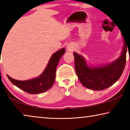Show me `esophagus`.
<instances>
[{"label": "esophagus", "instance_id": "34e87169", "mask_svg": "<svg viewBox=\"0 0 130 130\" xmlns=\"http://www.w3.org/2000/svg\"><path fill=\"white\" fill-rule=\"evenodd\" d=\"M67 49L68 50H69V51H71V50H73V47L70 46H67Z\"/></svg>", "mask_w": 130, "mask_h": 130}]
</instances>
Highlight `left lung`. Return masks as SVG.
Listing matches in <instances>:
<instances>
[{
    "label": "left lung",
    "instance_id": "8db88e82",
    "mask_svg": "<svg viewBox=\"0 0 130 130\" xmlns=\"http://www.w3.org/2000/svg\"><path fill=\"white\" fill-rule=\"evenodd\" d=\"M123 38L124 44L120 57L107 64L98 67L89 66L81 55L73 53L76 74L84 87L100 91L108 88L119 79L126 65L128 47L124 36Z\"/></svg>",
    "mask_w": 130,
    "mask_h": 130
}]
</instances>
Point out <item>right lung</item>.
<instances>
[{"label":"right lung","instance_id":"add662e5","mask_svg":"<svg viewBox=\"0 0 130 130\" xmlns=\"http://www.w3.org/2000/svg\"><path fill=\"white\" fill-rule=\"evenodd\" d=\"M65 53V48L60 49L52 55L46 67L41 75L26 81L17 80L8 75L7 77L13 84L31 94H38L47 91L54 84L56 68L60 58Z\"/></svg>","mask_w":130,"mask_h":130}]
</instances>
